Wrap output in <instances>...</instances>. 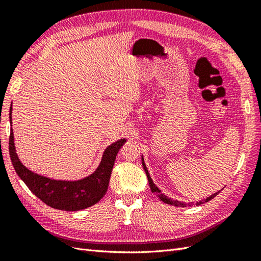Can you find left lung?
Segmentation results:
<instances>
[{"instance_id": "8db88e82", "label": "left lung", "mask_w": 261, "mask_h": 261, "mask_svg": "<svg viewBox=\"0 0 261 261\" xmlns=\"http://www.w3.org/2000/svg\"><path fill=\"white\" fill-rule=\"evenodd\" d=\"M141 159H142V166H143V169H145V171H146L147 178H148V181H149V186H150V190H151V192H152V193L156 194V195L160 198V201H163L164 203H167V204H170V205H175V206H181V207H182V206H186V204L181 203V202H178V201H174V199L168 198L167 196L164 195V194H162V191H160L159 188H158L156 185H154V182L152 181L150 175H149V173H148V169H147V167H146V164H145V160H143V157H142ZM219 193H220V191H219V192H216V193H214V194H212V195H211L210 197H207L206 199H202V201L197 202V203H196V205H201V204H204V203H206V202L211 201V199L214 198L216 195H218Z\"/></svg>"}]
</instances>
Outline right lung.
<instances>
[{"instance_id":"obj_1","label":"right lung","mask_w":261,"mask_h":261,"mask_svg":"<svg viewBox=\"0 0 261 261\" xmlns=\"http://www.w3.org/2000/svg\"><path fill=\"white\" fill-rule=\"evenodd\" d=\"M11 112H12V105L10 109V123L12 124ZM125 141V139H120L109 146L105 149L97 169L85 178L74 181L48 178L33 173L22 165L15 152L12 129L9 139V151L16 174L38 198L54 208L80 211L96 204L105 195L116 154Z\"/></svg>"}]
</instances>
